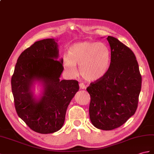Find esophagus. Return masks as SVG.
<instances>
[{
  "label": "esophagus",
  "mask_w": 154,
  "mask_h": 154,
  "mask_svg": "<svg viewBox=\"0 0 154 154\" xmlns=\"http://www.w3.org/2000/svg\"><path fill=\"white\" fill-rule=\"evenodd\" d=\"M79 87L81 89H85L86 88V86L85 85L84 83H79Z\"/></svg>",
  "instance_id": "1"
}]
</instances>
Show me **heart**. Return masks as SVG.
<instances>
[{
  "label": "heart",
  "mask_w": 154,
  "mask_h": 154,
  "mask_svg": "<svg viewBox=\"0 0 154 154\" xmlns=\"http://www.w3.org/2000/svg\"><path fill=\"white\" fill-rule=\"evenodd\" d=\"M63 63L70 75H76V65H78L82 77L88 81H96L108 72L111 63V51L102 42H78L70 46L68 56H63Z\"/></svg>",
  "instance_id": "b5f03b06"
}]
</instances>
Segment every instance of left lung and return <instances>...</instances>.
Returning a JSON list of instances; mask_svg holds the SVG:
<instances>
[{"instance_id": "8db88e82", "label": "left lung", "mask_w": 154, "mask_h": 154, "mask_svg": "<svg viewBox=\"0 0 154 154\" xmlns=\"http://www.w3.org/2000/svg\"><path fill=\"white\" fill-rule=\"evenodd\" d=\"M107 39L111 47L109 68L87 91L91 96L89 116L92 125L110 131L121 127L135 113L142 76L133 52L115 37Z\"/></svg>"}]
</instances>
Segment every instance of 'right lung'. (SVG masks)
<instances>
[{"mask_svg": "<svg viewBox=\"0 0 154 154\" xmlns=\"http://www.w3.org/2000/svg\"><path fill=\"white\" fill-rule=\"evenodd\" d=\"M58 50L53 38L35 42L19 56L11 79L17 115L31 130L41 134L58 131L65 121L66 110L79 91L76 80H60L63 60H57ZM35 80L44 82L45 91L35 101L30 90Z\"/></svg>", "mask_w": 154, "mask_h": 154, "instance_id": "add662e5", "label": "right lung"}]
</instances>
